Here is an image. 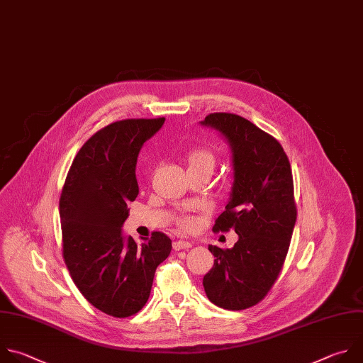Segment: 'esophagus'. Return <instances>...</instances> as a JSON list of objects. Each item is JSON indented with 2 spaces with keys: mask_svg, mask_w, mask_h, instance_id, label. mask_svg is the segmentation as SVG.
I'll return each mask as SVG.
<instances>
[{
  "mask_svg": "<svg viewBox=\"0 0 363 363\" xmlns=\"http://www.w3.org/2000/svg\"><path fill=\"white\" fill-rule=\"evenodd\" d=\"M189 247H191V243L187 240H176L173 243L174 250H183V249H189Z\"/></svg>",
  "mask_w": 363,
  "mask_h": 363,
  "instance_id": "34e87169",
  "label": "esophagus"
}]
</instances>
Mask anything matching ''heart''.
Here are the masks:
<instances>
[{
    "label": "heart",
    "instance_id": "1",
    "mask_svg": "<svg viewBox=\"0 0 363 363\" xmlns=\"http://www.w3.org/2000/svg\"><path fill=\"white\" fill-rule=\"evenodd\" d=\"M184 160L187 164V170H206L211 173L216 164V155L210 147L194 146L186 153ZM180 225L184 229H191L194 225V220L187 216H183L180 217Z\"/></svg>",
    "mask_w": 363,
    "mask_h": 363
}]
</instances>
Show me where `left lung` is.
Listing matches in <instances>:
<instances>
[{"label":"left lung","instance_id":"left-lung-1","mask_svg":"<svg viewBox=\"0 0 363 363\" xmlns=\"http://www.w3.org/2000/svg\"><path fill=\"white\" fill-rule=\"evenodd\" d=\"M200 123L232 149L233 187L213 230L239 235L232 249L208 246L216 259L203 277L204 292L216 306L243 311L267 295L291 245L298 216L292 169L280 143L252 121L211 113Z\"/></svg>","mask_w":363,"mask_h":363}]
</instances>
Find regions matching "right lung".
Instances as JSON below:
<instances>
[{
	"mask_svg": "<svg viewBox=\"0 0 363 363\" xmlns=\"http://www.w3.org/2000/svg\"><path fill=\"white\" fill-rule=\"evenodd\" d=\"M128 118L91 135L72 160L60 197L62 257L72 281L99 311L128 318L150 296L157 266L172 252L162 232L137 245L123 235L127 204L138 194L140 149L164 124Z\"/></svg>",
	"mask_w": 363,
	"mask_h": 363,
	"instance_id": "obj_1",
	"label": "right lung"
}]
</instances>
